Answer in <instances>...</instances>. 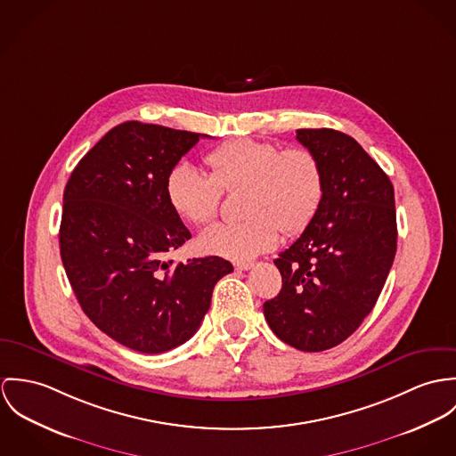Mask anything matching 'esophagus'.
<instances>
[{
  "label": "esophagus",
  "instance_id": "1",
  "mask_svg": "<svg viewBox=\"0 0 456 456\" xmlns=\"http://www.w3.org/2000/svg\"><path fill=\"white\" fill-rule=\"evenodd\" d=\"M234 267L238 271H248V269H252L253 262H238V264H234Z\"/></svg>",
  "mask_w": 456,
  "mask_h": 456
}]
</instances>
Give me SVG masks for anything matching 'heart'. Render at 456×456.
Returning a JSON list of instances; mask_svg holds the SVG:
<instances>
[{"label": "heart", "mask_w": 456, "mask_h": 456, "mask_svg": "<svg viewBox=\"0 0 456 456\" xmlns=\"http://www.w3.org/2000/svg\"><path fill=\"white\" fill-rule=\"evenodd\" d=\"M211 173L191 162H178L167 175L166 192L175 211L191 224L211 222L222 203V191L247 189L238 224H215L201 232L204 253L229 260H250L274 248L280 229L297 234L314 218L323 200V173L316 155L303 149H281L269 142L241 138L206 155Z\"/></svg>", "instance_id": "b5f03b06"}]
</instances>
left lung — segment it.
Returning <instances> with one entry per match:
<instances>
[{
    "mask_svg": "<svg viewBox=\"0 0 456 456\" xmlns=\"http://www.w3.org/2000/svg\"><path fill=\"white\" fill-rule=\"evenodd\" d=\"M316 155L323 200L301 238L274 260L280 294L264 303L271 330L303 352L341 345L378 301L397 252L394 185L352 136L297 129Z\"/></svg>",
    "mask_w": 456,
    "mask_h": 456,
    "instance_id": "obj_1",
    "label": "left lung"
}]
</instances>
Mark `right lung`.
<instances>
[{"label":"right lung","mask_w":456,"mask_h":456,"mask_svg":"<svg viewBox=\"0 0 456 456\" xmlns=\"http://www.w3.org/2000/svg\"><path fill=\"white\" fill-rule=\"evenodd\" d=\"M206 134L124 122L73 169L62 198L61 258L84 313L106 336L140 354L189 341L232 264L220 256L167 260L191 240L166 180Z\"/></svg>","instance_id":"obj_1"}]
</instances>
